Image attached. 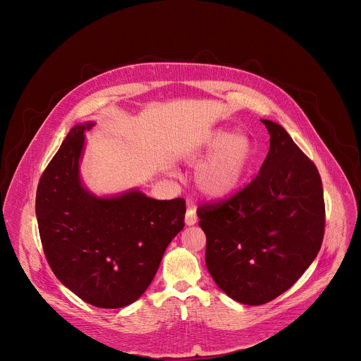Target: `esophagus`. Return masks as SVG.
I'll list each match as a JSON object with an SVG mask.
<instances>
[{"mask_svg": "<svg viewBox=\"0 0 361 361\" xmlns=\"http://www.w3.org/2000/svg\"><path fill=\"white\" fill-rule=\"evenodd\" d=\"M197 223V213L194 207H188L187 209V214H185V224L187 226H194Z\"/></svg>", "mask_w": 361, "mask_h": 361, "instance_id": "34e87169", "label": "esophagus"}]
</instances>
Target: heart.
I'll list each match as a JSON object with an SVG mask.
<instances>
[{
    "label": "heart",
    "instance_id": "obj_1",
    "mask_svg": "<svg viewBox=\"0 0 361 361\" xmlns=\"http://www.w3.org/2000/svg\"><path fill=\"white\" fill-rule=\"evenodd\" d=\"M195 156H209L195 171L198 190L205 197L221 200L234 194L243 184L254 160V147L245 135L216 131Z\"/></svg>",
    "mask_w": 361,
    "mask_h": 361
}]
</instances>
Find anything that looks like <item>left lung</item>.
I'll return each mask as SVG.
<instances>
[{"label": "left lung", "mask_w": 361, "mask_h": 361, "mask_svg": "<svg viewBox=\"0 0 361 361\" xmlns=\"http://www.w3.org/2000/svg\"><path fill=\"white\" fill-rule=\"evenodd\" d=\"M262 121L270 149L259 176L228 200L197 210L209 273L247 305L274 300L302 276L320 251L326 223L314 163L280 124Z\"/></svg>", "instance_id": "obj_1"}]
</instances>
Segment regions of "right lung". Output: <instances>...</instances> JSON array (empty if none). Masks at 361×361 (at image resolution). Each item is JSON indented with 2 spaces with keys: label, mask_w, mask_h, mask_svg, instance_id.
<instances>
[{
  "label": "right lung",
  "mask_w": 361,
  "mask_h": 361,
  "mask_svg": "<svg viewBox=\"0 0 361 361\" xmlns=\"http://www.w3.org/2000/svg\"><path fill=\"white\" fill-rule=\"evenodd\" d=\"M77 124L42 173L35 216L47 262L85 302L121 308L142 295L166 248L184 227L185 201L154 200L140 190L97 197L80 177L84 131Z\"/></svg>",
  "instance_id": "1"
}]
</instances>
